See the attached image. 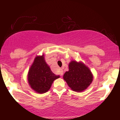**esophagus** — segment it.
Here are the masks:
<instances>
[{
    "label": "esophagus",
    "instance_id": "1",
    "mask_svg": "<svg viewBox=\"0 0 120 120\" xmlns=\"http://www.w3.org/2000/svg\"><path fill=\"white\" fill-rule=\"evenodd\" d=\"M60 75H61V76H63V74H64V73H63V70H60Z\"/></svg>",
    "mask_w": 120,
    "mask_h": 120
}]
</instances>
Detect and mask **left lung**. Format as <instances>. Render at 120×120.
Masks as SVG:
<instances>
[{
    "mask_svg": "<svg viewBox=\"0 0 120 120\" xmlns=\"http://www.w3.org/2000/svg\"><path fill=\"white\" fill-rule=\"evenodd\" d=\"M63 78L74 91L81 92L89 87L93 81V74L89 68L81 63L72 61L69 64V71Z\"/></svg>",
    "mask_w": 120,
    "mask_h": 120,
    "instance_id": "1",
    "label": "left lung"
}]
</instances>
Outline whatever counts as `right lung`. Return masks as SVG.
Returning <instances> with one entry per match:
<instances>
[{"label": "right lung", "mask_w": 120, "mask_h": 120, "mask_svg": "<svg viewBox=\"0 0 120 120\" xmlns=\"http://www.w3.org/2000/svg\"><path fill=\"white\" fill-rule=\"evenodd\" d=\"M60 77L51 71L43 55L37 56L28 73V82L34 91L40 94L46 93L50 89L53 81Z\"/></svg>", "instance_id": "add662e5"}]
</instances>
